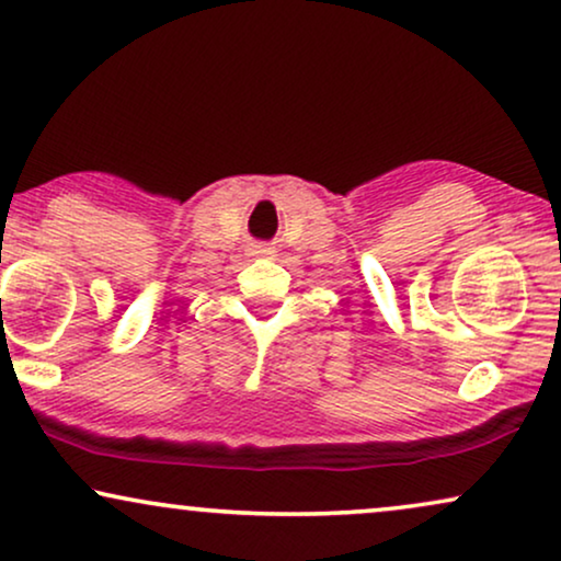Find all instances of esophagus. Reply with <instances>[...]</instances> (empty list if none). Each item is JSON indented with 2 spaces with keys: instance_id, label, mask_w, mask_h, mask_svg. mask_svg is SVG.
<instances>
[{
  "instance_id": "1",
  "label": "esophagus",
  "mask_w": 561,
  "mask_h": 561,
  "mask_svg": "<svg viewBox=\"0 0 561 561\" xmlns=\"http://www.w3.org/2000/svg\"><path fill=\"white\" fill-rule=\"evenodd\" d=\"M253 253H259V256H268V253H274V251L266 249V245H256V251Z\"/></svg>"
}]
</instances>
